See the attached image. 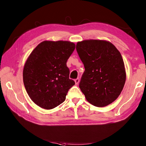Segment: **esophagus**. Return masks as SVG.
Segmentation results:
<instances>
[{
	"label": "esophagus",
	"instance_id": "obj_1",
	"mask_svg": "<svg viewBox=\"0 0 146 146\" xmlns=\"http://www.w3.org/2000/svg\"><path fill=\"white\" fill-rule=\"evenodd\" d=\"M79 82H80V79H79L78 78H76V80H75V83H76V85H78V83H79Z\"/></svg>",
	"mask_w": 146,
	"mask_h": 146
}]
</instances>
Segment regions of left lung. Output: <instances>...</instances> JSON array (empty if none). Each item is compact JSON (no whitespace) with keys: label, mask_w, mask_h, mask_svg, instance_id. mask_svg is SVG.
I'll use <instances>...</instances> for the list:
<instances>
[{"label":"left lung","mask_w":146,"mask_h":146,"mask_svg":"<svg viewBox=\"0 0 146 146\" xmlns=\"http://www.w3.org/2000/svg\"><path fill=\"white\" fill-rule=\"evenodd\" d=\"M76 50L85 69L79 88L86 100L99 107L111 104L126 79L121 53L111 42L96 39L78 42Z\"/></svg>","instance_id":"obj_1"}]
</instances>
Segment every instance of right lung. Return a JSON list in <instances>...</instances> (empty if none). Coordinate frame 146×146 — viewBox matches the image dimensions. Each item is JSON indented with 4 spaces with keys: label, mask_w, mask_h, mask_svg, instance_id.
<instances>
[{
    "label": "right lung",
    "mask_w": 146,
    "mask_h": 146,
    "mask_svg": "<svg viewBox=\"0 0 146 146\" xmlns=\"http://www.w3.org/2000/svg\"><path fill=\"white\" fill-rule=\"evenodd\" d=\"M76 45L69 41H44L31 53L24 65L23 81L30 99L50 110L62 104L75 85L66 63Z\"/></svg>",
    "instance_id": "right-lung-1"
}]
</instances>
